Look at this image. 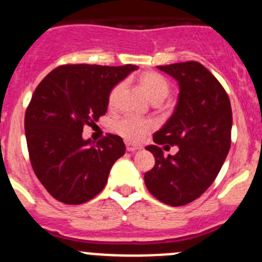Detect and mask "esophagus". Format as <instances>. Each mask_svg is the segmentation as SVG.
<instances>
[{
	"instance_id": "1",
	"label": "esophagus",
	"mask_w": 262,
	"mask_h": 262,
	"mask_svg": "<svg viewBox=\"0 0 262 262\" xmlns=\"http://www.w3.org/2000/svg\"><path fill=\"white\" fill-rule=\"evenodd\" d=\"M141 147L140 146H137V145H133V144H129V142H126V150H128V151H132V153H133V151H137V150H140Z\"/></svg>"
}]
</instances>
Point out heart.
I'll return each mask as SVG.
<instances>
[{
    "instance_id": "1",
    "label": "heart",
    "mask_w": 262,
    "mask_h": 262,
    "mask_svg": "<svg viewBox=\"0 0 262 262\" xmlns=\"http://www.w3.org/2000/svg\"><path fill=\"white\" fill-rule=\"evenodd\" d=\"M140 84L145 93L147 95L153 103L156 101H163L166 97L169 96L170 85L165 77L156 72H146V74L141 75ZM122 88V84H117L111 93H109V105H113L116 103L117 95L120 93ZM113 128L118 134H121L122 137L129 141L137 142L144 138L145 134L151 129V124L149 121L141 120L137 117H132V116H125V117L118 118L113 122Z\"/></svg>"
}]
</instances>
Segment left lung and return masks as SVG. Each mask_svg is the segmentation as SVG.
Listing matches in <instances>:
<instances>
[{
    "label": "left lung",
    "instance_id": "left-lung-1",
    "mask_svg": "<svg viewBox=\"0 0 262 262\" xmlns=\"http://www.w3.org/2000/svg\"><path fill=\"white\" fill-rule=\"evenodd\" d=\"M179 85L171 117L153 136L156 165L145 174L150 194L172 207L194 202L213 183L231 147L232 109L228 95L198 62L157 66ZM177 144L175 156H163L158 144Z\"/></svg>",
    "mask_w": 262,
    "mask_h": 262
}]
</instances>
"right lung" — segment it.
I'll return each instance as SVG.
<instances>
[{"label": "right lung", "mask_w": 262, "mask_h": 262, "mask_svg": "<svg viewBox=\"0 0 262 262\" xmlns=\"http://www.w3.org/2000/svg\"><path fill=\"white\" fill-rule=\"evenodd\" d=\"M137 66H60L39 83L27 106L25 133L36 178L66 204L85 203L103 190L124 156L121 137L84 140L83 128L106 113L109 93Z\"/></svg>", "instance_id": "add662e5"}]
</instances>
